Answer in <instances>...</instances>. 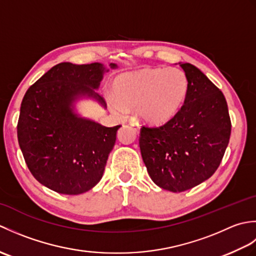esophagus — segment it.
<instances>
[{
  "label": "esophagus",
  "instance_id": "esophagus-1",
  "mask_svg": "<svg viewBox=\"0 0 256 256\" xmlns=\"http://www.w3.org/2000/svg\"><path fill=\"white\" fill-rule=\"evenodd\" d=\"M130 125H131V126L135 130V131H136L138 133L140 132V125L138 123V122H135V121H133V122H131L130 123Z\"/></svg>",
  "mask_w": 256,
  "mask_h": 256
}]
</instances>
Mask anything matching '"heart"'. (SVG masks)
I'll list each match as a JSON object with an SVG mask.
<instances>
[{"mask_svg": "<svg viewBox=\"0 0 256 256\" xmlns=\"http://www.w3.org/2000/svg\"><path fill=\"white\" fill-rule=\"evenodd\" d=\"M112 110L124 113L136 108L145 122L170 121L182 108L189 94V79L178 68L143 67L124 72L113 80Z\"/></svg>", "mask_w": 256, "mask_h": 256, "instance_id": "obj_1", "label": "heart"}]
</instances>
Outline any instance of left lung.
<instances>
[{"label": "left lung", "instance_id": "8db88e82", "mask_svg": "<svg viewBox=\"0 0 256 256\" xmlns=\"http://www.w3.org/2000/svg\"><path fill=\"white\" fill-rule=\"evenodd\" d=\"M189 79V94L175 116L160 126L143 125L140 148L153 182L182 192L218 170L231 135L224 94L192 64H179Z\"/></svg>", "mask_w": 256, "mask_h": 256}]
</instances>
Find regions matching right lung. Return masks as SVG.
I'll return each instance as SVG.
<instances>
[{
    "instance_id": "obj_1",
    "label": "right lung",
    "mask_w": 256,
    "mask_h": 256,
    "mask_svg": "<svg viewBox=\"0 0 256 256\" xmlns=\"http://www.w3.org/2000/svg\"><path fill=\"white\" fill-rule=\"evenodd\" d=\"M114 68L116 64H111ZM104 67L99 62H62L32 84L23 98L18 138L37 182L54 192L79 194L102 178L121 125L113 128L78 118L72 104L79 96H94Z\"/></svg>"
}]
</instances>
